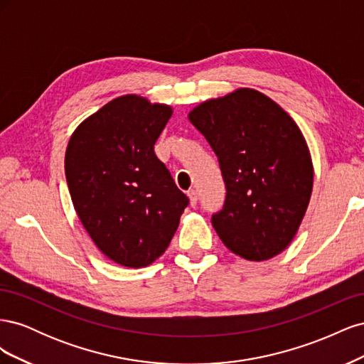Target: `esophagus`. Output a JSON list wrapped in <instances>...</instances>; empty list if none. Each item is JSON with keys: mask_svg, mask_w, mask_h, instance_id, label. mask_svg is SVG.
<instances>
[{"mask_svg": "<svg viewBox=\"0 0 364 364\" xmlns=\"http://www.w3.org/2000/svg\"><path fill=\"white\" fill-rule=\"evenodd\" d=\"M188 197H190L191 206H196V203H197V191L196 190H190L188 191Z\"/></svg>", "mask_w": 364, "mask_h": 364, "instance_id": "34e87169", "label": "esophagus"}]
</instances>
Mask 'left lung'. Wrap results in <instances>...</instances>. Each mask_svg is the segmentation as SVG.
<instances>
[{
    "label": "left lung",
    "mask_w": 364,
    "mask_h": 364,
    "mask_svg": "<svg viewBox=\"0 0 364 364\" xmlns=\"http://www.w3.org/2000/svg\"><path fill=\"white\" fill-rule=\"evenodd\" d=\"M218 158L226 185L213 226L223 245L249 261L287 247L313 191V162L301 129L272 98L250 87L196 106L188 114Z\"/></svg>",
    "instance_id": "left-lung-1"
}]
</instances>
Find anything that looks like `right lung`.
Wrapping results in <instances>:
<instances>
[{"label": "right lung", "mask_w": 364, "mask_h": 364, "mask_svg": "<svg viewBox=\"0 0 364 364\" xmlns=\"http://www.w3.org/2000/svg\"><path fill=\"white\" fill-rule=\"evenodd\" d=\"M171 114L167 105L121 95L70 138L65 176L74 209L94 245L119 266L139 269L159 258L190 202L155 155Z\"/></svg>", "instance_id": "1"}]
</instances>
